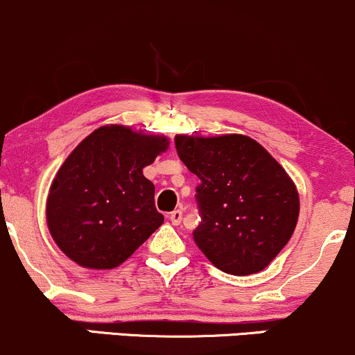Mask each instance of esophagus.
Wrapping results in <instances>:
<instances>
[{
    "mask_svg": "<svg viewBox=\"0 0 355 355\" xmlns=\"http://www.w3.org/2000/svg\"><path fill=\"white\" fill-rule=\"evenodd\" d=\"M182 215H183V210H173L172 214H170V222L173 223V225H178V223L182 222Z\"/></svg>",
    "mask_w": 355,
    "mask_h": 355,
    "instance_id": "1",
    "label": "esophagus"
}]
</instances>
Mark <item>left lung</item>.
Returning a JSON list of instances; mask_svg holds the SVG:
<instances>
[{"label":"left lung","mask_w":355,"mask_h":355,"mask_svg":"<svg viewBox=\"0 0 355 355\" xmlns=\"http://www.w3.org/2000/svg\"><path fill=\"white\" fill-rule=\"evenodd\" d=\"M175 148L200 178L198 248L227 274L263 270L287 245L299 217V193L287 172L245 135H177Z\"/></svg>","instance_id":"left-lung-1"}]
</instances>
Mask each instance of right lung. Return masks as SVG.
<instances>
[{"mask_svg": "<svg viewBox=\"0 0 355 355\" xmlns=\"http://www.w3.org/2000/svg\"><path fill=\"white\" fill-rule=\"evenodd\" d=\"M166 148L168 138L110 125L73 150L46 202L48 229L64 255L81 267L115 268L164 223L144 168Z\"/></svg>", "mask_w": 355, "mask_h": 355, "instance_id": "obj_1", "label": "right lung"}]
</instances>
